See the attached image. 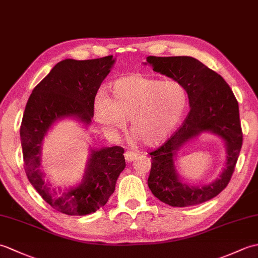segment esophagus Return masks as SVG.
<instances>
[{
    "instance_id": "34e87169",
    "label": "esophagus",
    "mask_w": 258,
    "mask_h": 258,
    "mask_svg": "<svg viewBox=\"0 0 258 258\" xmlns=\"http://www.w3.org/2000/svg\"><path fill=\"white\" fill-rule=\"evenodd\" d=\"M124 156H125V160L127 161V162H133V161L136 160V158L139 157V154H138V153L133 152V151H127L124 154Z\"/></svg>"
}]
</instances>
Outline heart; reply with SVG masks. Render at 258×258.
Segmentation results:
<instances>
[{
  "mask_svg": "<svg viewBox=\"0 0 258 258\" xmlns=\"http://www.w3.org/2000/svg\"><path fill=\"white\" fill-rule=\"evenodd\" d=\"M111 97L100 93L95 101L96 120L107 133L123 128L131 117V133L145 145H156L176 127L187 106L185 87L142 74L113 82Z\"/></svg>",
  "mask_w": 258,
  "mask_h": 258,
  "instance_id": "1",
  "label": "heart"
}]
</instances>
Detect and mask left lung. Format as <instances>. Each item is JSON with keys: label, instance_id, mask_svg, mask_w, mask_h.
I'll use <instances>...</instances> for the list:
<instances>
[{"label": "left lung", "instance_id": "8db88e82", "mask_svg": "<svg viewBox=\"0 0 258 258\" xmlns=\"http://www.w3.org/2000/svg\"><path fill=\"white\" fill-rule=\"evenodd\" d=\"M155 72L182 84L187 91L190 111L183 124L157 150L150 153L149 187L161 202L173 207L197 205L217 196L228 185L243 144L238 102L220 74L190 56H149ZM212 132L227 144L228 162L220 179L202 188L183 184L174 171L173 155L186 141Z\"/></svg>", "mask_w": 258, "mask_h": 258}]
</instances>
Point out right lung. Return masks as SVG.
<instances>
[{"label": "right lung", "instance_id": "add662e5", "mask_svg": "<svg viewBox=\"0 0 258 258\" xmlns=\"http://www.w3.org/2000/svg\"><path fill=\"white\" fill-rule=\"evenodd\" d=\"M114 62L113 55L84 61L64 59L34 87L26 103L20 128L26 176L47 204L67 215H87L106 204L125 167L124 149L92 150L83 182L59 193L50 187L41 171L42 141L55 120L73 116L91 124L98 87Z\"/></svg>", "mask_w": 258, "mask_h": 258}]
</instances>
